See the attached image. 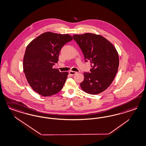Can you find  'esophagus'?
<instances>
[{
    "mask_svg": "<svg viewBox=\"0 0 146 146\" xmlns=\"http://www.w3.org/2000/svg\"><path fill=\"white\" fill-rule=\"evenodd\" d=\"M69 74L73 76L74 75H75L76 74H77V72H76V71L71 70L69 72Z\"/></svg>",
    "mask_w": 146,
    "mask_h": 146,
    "instance_id": "obj_1",
    "label": "esophagus"
}]
</instances>
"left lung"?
Listing matches in <instances>:
<instances>
[{"instance_id": "8db88e82", "label": "left lung", "mask_w": 146, "mask_h": 146, "mask_svg": "<svg viewBox=\"0 0 146 146\" xmlns=\"http://www.w3.org/2000/svg\"><path fill=\"white\" fill-rule=\"evenodd\" d=\"M72 37L83 52L85 61L89 62L92 67L91 72H84L80 87L86 93L99 94L108 88L118 72V52L111 43L100 35L88 33Z\"/></svg>"}]
</instances>
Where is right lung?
Here are the masks:
<instances>
[{"instance_id":"obj_1","label":"right lung","mask_w":146,"mask_h":146,"mask_svg":"<svg viewBox=\"0 0 146 146\" xmlns=\"http://www.w3.org/2000/svg\"><path fill=\"white\" fill-rule=\"evenodd\" d=\"M72 40L69 34L50 32L43 33L29 43L23 59V69L31 87L44 97L56 94L61 90L68 72L53 68L58 62L62 47Z\"/></svg>"}]
</instances>
